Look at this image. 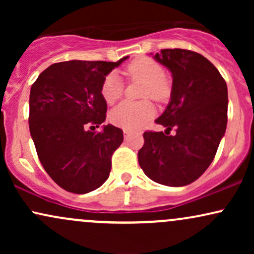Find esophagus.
<instances>
[{"instance_id":"34e87169","label":"esophagus","mask_w":254,"mask_h":254,"mask_svg":"<svg viewBox=\"0 0 254 254\" xmlns=\"http://www.w3.org/2000/svg\"><path fill=\"white\" fill-rule=\"evenodd\" d=\"M123 132H124V137H125V139H127V137H129L130 136V131L129 130H127V129H124V131H123Z\"/></svg>"}]
</instances>
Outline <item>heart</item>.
Listing matches in <instances>:
<instances>
[{"mask_svg": "<svg viewBox=\"0 0 254 254\" xmlns=\"http://www.w3.org/2000/svg\"><path fill=\"white\" fill-rule=\"evenodd\" d=\"M124 74L130 80L143 82L142 98H150L155 101H164L171 93V86L165 76L164 69L159 63L148 57L137 58L127 64ZM124 83L115 72L104 78L101 95L109 105L115 104L123 95ZM154 116V106L150 101L141 103L124 101L112 110L110 119L113 124L127 130H133L144 124Z\"/></svg>", "mask_w": 254, "mask_h": 254, "instance_id": "b5f03b06", "label": "heart"}]
</instances>
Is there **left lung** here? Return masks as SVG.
I'll use <instances>...</instances> for the list:
<instances>
[{"instance_id":"8db88e82","label":"left lung","mask_w":254,"mask_h":254,"mask_svg":"<svg viewBox=\"0 0 254 254\" xmlns=\"http://www.w3.org/2000/svg\"><path fill=\"white\" fill-rule=\"evenodd\" d=\"M154 58L172 72L171 100L155 121L165 133L145 131L138 164L155 183L185 186L214 160L226 132L228 90L216 66L197 52L165 49Z\"/></svg>"}]
</instances>
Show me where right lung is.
Listing matches in <instances>:
<instances>
[{
  "mask_svg": "<svg viewBox=\"0 0 254 254\" xmlns=\"http://www.w3.org/2000/svg\"><path fill=\"white\" fill-rule=\"evenodd\" d=\"M127 58L55 63L32 84L31 137L44 170L65 191L88 193L110 176L111 157L123 142V130L111 124L97 133L88 129L106 119L104 78Z\"/></svg>",
  "mask_w": 254,
  "mask_h": 254,
  "instance_id": "add662e5",
  "label": "right lung"
}]
</instances>
